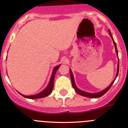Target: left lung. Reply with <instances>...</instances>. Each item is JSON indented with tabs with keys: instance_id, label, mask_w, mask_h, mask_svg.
I'll return each mask as SVG.
<instances>
[{
	"instance_id": "left-lung-1",
	"label": "left lung",
	"mask_w": 128,
	"mask_h": 128,
	"mask_svg": "<svg viewBox=\"0 0 128 128\" xmlns=\"http://www.w3.org/2000/svg\"><path fill=\"white\" fill-rule=\"evenodd\" d=\"M108 32H109V34H110V37H111L112 40L113 42H114V44L115 46V48H116V54H117V56H118V51H117V46H116V42H115L114 40V38H113L111 34V32H110V30H108ZM118 70H119V61L118 60V64H117V74H116V77H115L114 80H113L112 82L110 84V86L108 87H107L105 89L103 90H101V91L97 93H89V92H87L86 91H84V90H82L79 89L78 87H76V86L75 82H74V76H73V74H72V71H71V69H70V76H71V84H72V86L73 87V88L74 89L76 92L78 94H79L80 95L83 96H85V97H87V98H100L101 96H102L103 95H104L106 92L109 89H110V87H112V86L113 85L114 82H115L116 80V78L118 76Z\"/></svg>"
}]
</instances>
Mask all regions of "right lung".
<instances>
[{
    "mask_svg": "<svg viewBox=\"0 0 128 128\" xmlns=\"http://www.w3.org/2000/svg\"><path fill=\"white\" fill-rule=\"evenodd\" d=\"M61 64L60 65L57 66L54 68L52 71V74L51 76V78H50V80L49 83L48 84V86L44 88L43 90L41 92L38 93V94H35V95H32V96H25L24 94L20 93L22 96H24V98H26L28 99H38V98H42L46 97L48 95H50V94L52 92L53 88H54V78H55V74H56V72H57V70L59 68V67L60 66Z\"/></svg>",
    "mask_w": 128,
    "mask_h": 128,
    "instance_id": "obj_1",
    "label": "right lung"
}]
</instances>
